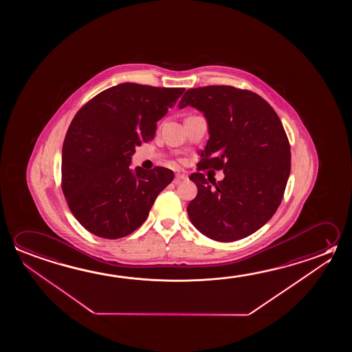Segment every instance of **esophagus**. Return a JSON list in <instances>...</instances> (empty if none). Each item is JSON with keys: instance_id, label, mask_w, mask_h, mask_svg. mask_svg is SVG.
Wrapping results in <instances>:
<instances>
[{"instance_id": "1", "label": "esophagus", "mask_w": 352, "mask_h": 352, "mask_svg": "<svg viewBox=\"0 0 352 352\" xmlns=\"http://www.w3.org/2000/svg\"><path fill=\"white\" fill-rule=\"evenodd\" d=\"M186 179H188V174L184 173V172L175 173V183H179V182H182V180H186Z\"/></svg>"}]
</instances>
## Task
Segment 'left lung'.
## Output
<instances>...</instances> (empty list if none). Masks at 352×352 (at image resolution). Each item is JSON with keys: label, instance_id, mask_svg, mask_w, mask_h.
<instances>
[{"label": "left lung", "instance_id": "left-lung-1", "mask_svg": "<svg viewBox=\"0 0 352 352\" xmlns=\"http://www.w3.org/2000/svg\"><path fill=\"white\" fill-rule=\"evenodd\" d=\"M190 105L206 118L208 144L199 169H223L211 182L192 173L197 195L188 206L191 223L217 242H233L258 231L276 212L291 170L283 124L258 94L231 86L190 88L179 109Z\"/></svg>", "mask_w": 352, "mask_h": 352}]
</instances>
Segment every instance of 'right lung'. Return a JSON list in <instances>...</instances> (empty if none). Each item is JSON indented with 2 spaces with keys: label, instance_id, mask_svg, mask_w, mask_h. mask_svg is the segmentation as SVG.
Masks as SVG:
<instances>
[{
  "label": "right lung",
  "instance_id": "add662e5",
  "mask_svg": "<svg viewBox=\"0 0 352 352\" xmlns=\"http://www.w3.org/2000/svg\"><path fill=\"white\" fill-rule=\"evenodd\" d=\"M184 88L120 83L97 94L76 114L63 146V191L87 231L107 239L144 223L173 170L130 168L135 148L155 138L157 121Z\"/></svg>",
  "mask_w": 352,
  "mask_h": 352
}]
</instances>
